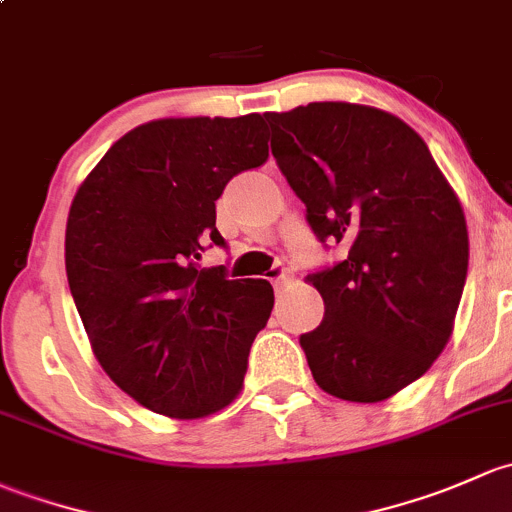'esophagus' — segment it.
Instances as JSON below:
<instances>
[{"mask_svg": "<svg viewBox=\"0 0 512 512\" xmlns=\"http://www.w3.org/2000/svg\"><path fill=\"white\" fill-rule=\"evenodd\" d=\"M293 278H295V276H293L291 271H283L281 276H278L276 281H273V288H276V293H281L283 288H288V286H291V283H293Z\"/></svg>", "mask_w": 512, "mask_h": 512, "instance_id": "esophagus-1", "label": "esophagus"}]
</instances>
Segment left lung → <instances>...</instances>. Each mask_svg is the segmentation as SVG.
<instances>
[{"instance_id":"8db88e82","label":"left lung","mask_w":512,"mask_h":512,"mask_svg":"<svg viewBox=\"0 0 512 512\" xmlns=\"http://www.w3.org/2000/svg\"><path fill=\"white\" fill-rule=\"evenodd\" d=\"M271 150L320 241L345 261L308 276L325 318L300 335L323 392L374 404L419 379L453 333L468 271L456 192L426 142L372 105L268 113Z\"/></svg>"}]
</instances>
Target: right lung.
Listing matches in <instances>:
<instances>
[{"label":"right lung","instance_id":"obj_1","mask_svg":"<svg viewBox=\"0 0 512 512\" xmlns=\"http://www.w3.org/2000/svg\"><path fill=\"white\" fill-rule=\"evenodd\" d=\"M268 160L258 113L160 118L115 142L81 182L66 221V276L105 374L172 419L229 407L273 308L268 281L199 268L224 246L214 202Z\"/></svg>","mask_w":512,"mask_h":512}]
</instances>
